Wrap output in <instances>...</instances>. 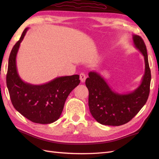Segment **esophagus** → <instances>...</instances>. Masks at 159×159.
<instances>
[{"label":"esophagus","mask_w":159,"mask_h":159,"mask_svg":"<svg viewBox=\"0 0 159 159\" xmlns=\"http://www.w3.org/2000/svg\"><path fill=\"white\" fill-rule=\"evenodd\" d=\"M80 81L82 83H84L85 81V79H86V75L84 73H80Z\"/></svg>","instance_id":"esophagus-1"}]
</instances>
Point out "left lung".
I'll use <instances>...</instances> for the list:
<instances>
[{
  "mask_svg": "<svg viewBox=\"0 0 159 159\" xmlns=\"http://www.w3.org/2000/svg\"><path fill=\"white\" fill-rule=\"evenodd\" d=\"M133 39L134 46L141 52L145 60L142 82L135 90L127 94L115 92L96 72H90L89 78L86 79L90 113L101 124L120 126L126 124L139 113L149 96L151 72L146 46L140 36L134 35Z\"/></svg>",
  "mask_w": 159,
  "mask_h": 159,
  "instance_id": "obj_1",
  "label": "left lung"
}]
</instances>
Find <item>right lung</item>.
I'll return each instance as SVG.
<instances>
[{
  "label": "right lung",
  "mask_w": 159,
  "mask_h": 159,
  "mask_svg": "<svg viewBox=\"0 0 159 159\" xmlns=\"http://www.w3.org/2000/svg\"><path fill=\"white\" fill-rule=\"evenodd\" d=\"M28 28L24 30L10 53L7 86L13 106L20 113L33 122L50 124L59 118L67 96L79 85V76L58 77L40 85L24 82L17 71L16 59L20 44Z\"/></svg>",
  "instance_id": "right-lung-1"
}]
</instances>
